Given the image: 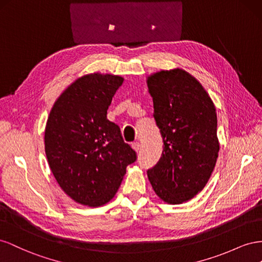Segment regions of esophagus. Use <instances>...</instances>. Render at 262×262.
<instances>
[{
	"mask_svg": "<svg viewBox=\"0 0 262 262\" xmlns=\"http://www.w3.org/2000/svg\"><path fill=\"white\" fill-rule=\"evenodd\" d=\"M132 147H133L134 150H135V151L137 152V151H139V150H140V147H141V145L138 143V141H136V143H133V144H132Z\"/></svg>",
	"mask_w": 262,
	"mask_h": 262,
	"instance_id": "34e87169",
	"label": "esophagus"
}]
</instances>
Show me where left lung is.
<instances>
[{"label": "left lung", "mask_w": 262, "mask_h": 262, "mask_svg": "<svg viewBox=\"0 0 262 262\" xmlns=\"http://www.w3.org/2000/svg\"><path fill=\"white\" fill-rule=\"evenodd\" d=\"M163 150L147 171L157 195L181 204L204 189L220 151L217 116L210 95L189 72L176 68L147 78Z\"/></svg>", "instance_id": "1"}]
</instances>
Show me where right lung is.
<instances>
[{"label": "right lung", "mask_w": 262, "mask_h": 262, "mask_svg": "<svg viewBox=\"0 0 262 262\" xmlns=\"http://www.w3.org/2000/svg\"><path fill=\"white\" fill-rule=\"evenodd\" d=\"M124 78L89 73L67 88L45 128V152L62 191L82 205L98 207L114 198L136 152L125 144L107 108Z\"/></svg>", "instance_id": "obj_1"}]
</instances>
